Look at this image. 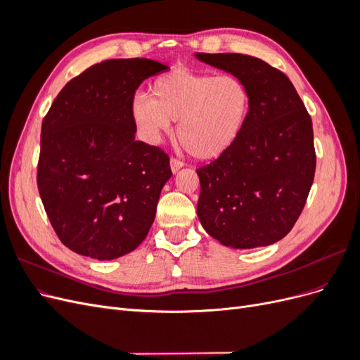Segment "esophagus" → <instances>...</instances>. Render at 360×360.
Wrapping results in <instances>:
<instances>
[{
    "label": "esophagus",
    "mask_w": 360,
    "mask_h": 360,
    "mask_svg": "<svg viewBox=\"0 0 360 360\" xmlns=\"http://www.w3.org/2000/svg\"><path fill=\"white\" fill-rule=\"evenodd\" d=\"M169 165H171V171H172V172H177L180 168H183L184 163H183L181 160L176 159V158H171V160H169Z\"/></svg>",
    "instance_id": "obj_1"
}]
</instances>
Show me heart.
I'll return each instance as SVG.
<instances>
[{
  "label": "heart",
  "instance_id": "obj_1",
  "mask_svg": "<svg viewBox=\"0 0 360 360\" xmlns=\"http://www.w3.org/2000/svg\"><path fill=\"white\" fill-rule=\"evenodd\" d=\"M150 96H138L132 115L138 127L158 141L171 134L177 123V138L195 159L219 158L246 126L250 94L234 75L200 73L184 68L163 73L150 86Z\"/></svg>",
  "mask_w": 360,
  "mask_h": 360
}]
</instances>
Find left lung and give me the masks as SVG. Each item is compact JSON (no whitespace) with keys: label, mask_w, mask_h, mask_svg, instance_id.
<instances>
[{"label":"left lung","mask_w":360,"mask_h":360,"mask_svg":"<svg viewBox=\"0 0 360 360\" xmlns=\"http://www.w3.org/2000/svg\"><path fill=\"white\" fill-rule=\"evenodd\" d=\"M240 78L250 94L236 143L197 169V213L225 246L250 249L285 237L299 219L315 174L311 117L285 73L243 53H197Z\"/></svg>","instance_id":"obj_1"}]
</instances>
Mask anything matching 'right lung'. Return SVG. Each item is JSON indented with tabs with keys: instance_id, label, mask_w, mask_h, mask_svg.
<instances>
[{
	"instance_id": "right-lung-1",
	"label": "right lung",
	"mask_w": 360,
	"mask_h": 360,
	"mask_svg": "<svg viewBox=\"0 0 360 360\" xmlns=\"http://www.w3.org/2000/svg\"><path fill=\"white\" fill-rule=\"evenodd\" d=\"M168 66L148 58L97 63L70 79L43 118L37 188L64 246L96 259L136 249L155 221L168 155L135 141V91Z\"/></svg>"
}]
</instances>
